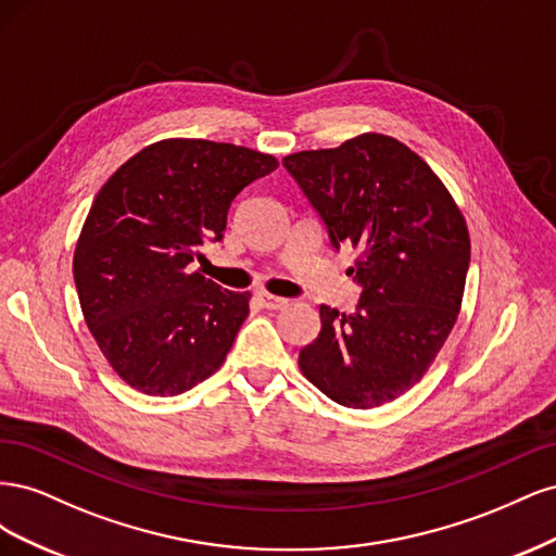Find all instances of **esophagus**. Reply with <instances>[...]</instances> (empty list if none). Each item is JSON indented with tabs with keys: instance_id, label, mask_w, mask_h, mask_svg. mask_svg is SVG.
Listing matches in <instances>:
<instances>
[{
	"instance_id": "1",
	"label": "esophagus",
	"mask_w": 556,
	"mask_h": 556,
	"mask_svg": "<svg viewBox=\"0 0 556 556\" xmlns=\"http://www.w3.org/2000/svg\"><path fill=\"white\" fill-rule=\"evenodd\" d=\"M257 301L268 311H280V308L288 306V299L274 296V294H268V292H257Z\"/></svg>"
}]
</instances>
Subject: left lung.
Listing matches in <instances>:
<instances>
[{"instance_id":"8db88e82","label":"left lung","mask_w":556,"mask_h":556,"mask_svg":"<svg viewBox=\"0 0 556 556\" xmlns=\"http://www.w3.org/2000/svg\"><path fill=\"white\" fill-rule=\"evenodd\" d=\"M282 166L331 248L359 250L348 268L359 304L319 306L323 329L299 352L301 374L341 406H382L422 380L457 323L470 262L464 215L429 164L384 134L304 150Z\"/></svg>"}]
</instances>
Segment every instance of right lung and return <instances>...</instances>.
<instances>
[{"mask_svg":"<svg viewBox=\"0 0 556 556\" xmlns=\"http://www.w3.org/2000/svg\"><path fill=\"white\" fill-rule=\"evenodd\" d=\"M274 155L204 139H166L117 169L92 201L74 252L83 317L129 387L150 396L192 390L223 366L250 292L194 271L201 245L225 237L245 185Z\"/></svg>","mask_w":556,"mask_h":556,"instance_id":"add662e5","label":"right lung"}]
</instances>
